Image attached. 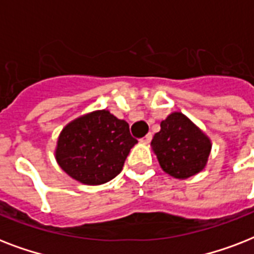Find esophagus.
<instances>
[{
    "instance_id": "1",
    "label": "esophagus",
    "mask_w": 254,
    "mask_h": 254,
    "mask_svg": "<svg viewBox=\"0 0 254 254\" xmlns=\"http://www.w3.org/2000/svg\"><path fill=\"white\" fill-rule=\"evenodd\" d=\"M151 139H153V134H151V133H147L146 135H145V137H143V142L145 143H149L151 141Z\"/></svg>"
}]
</instances>
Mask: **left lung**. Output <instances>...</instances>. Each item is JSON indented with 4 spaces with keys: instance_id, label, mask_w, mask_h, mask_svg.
I'll return each instance as SVG.
<instances>
[{
    "instance_id": "1",
    "label": "left lung",
    "mask_w": 254,
    "mask_h": 254,
    "mask_svg": "<svg viewBox=\"0 0 254 254\" xmlns=\"http://www.w3.org/2000/svg\"><path fill=\"white\" fill-rule=\"evenodd\" d=\"M159 165L171 177L186 179L204 169L211 142L185 115L171 113L151 141Z\"/></svg>"
}]
</instances>
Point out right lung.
Segmentation results:
<instances>
[{"label": "right lung", "instance_id": "add662e5", "mask_svg": "<svg viewBox=\"0 0 254 254\" xmlns=\"http://www.w3.org/2000/svg\"><path fill=\"white\" fill-rule=\"evenodd\" d=\"M135 142L127 121L108 111H97L63 129L57 161L73 179L85 185H101L121 173Z\"/></svg>", "mask_w": 254, "mask_h": 254}]
</instances>
